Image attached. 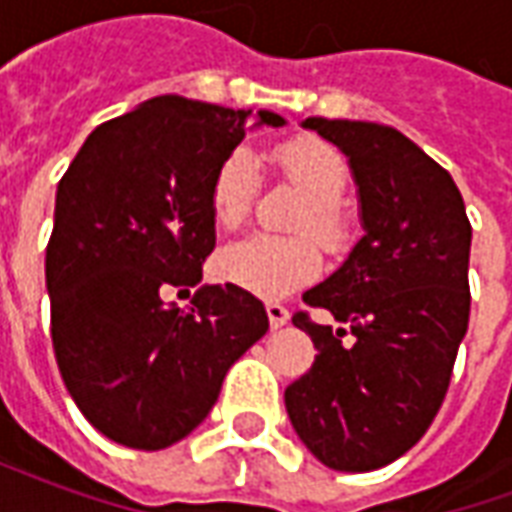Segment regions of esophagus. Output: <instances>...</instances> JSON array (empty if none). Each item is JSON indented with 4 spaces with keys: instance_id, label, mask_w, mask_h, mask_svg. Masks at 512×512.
I'll return each mask as SVG.
<instances>
[{
    "instance_id": "obj_1",
    "label": "esophagus",
    "mask_w": 512,
    "mask_h": 512,
    "mask_svg": "<svg viewBox=\"0 0 512 512\" xmlns=\"http://www.w3.org/2000/svg\"><path fill=\"white\" fill-rule=\"evenodd\" d=\"M266 312H268V323H271V329H282V326L290 321V312L285 310L282 304H274V301H268Z\"/></svg>"
}]
</instances>
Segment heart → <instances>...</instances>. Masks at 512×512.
Returning a JSON list of instances; mask_svg holds the SVG:
<instances>
[{"instance_id": "1", "label": "heart", "mask_w": 512, "mask_h": 512, "mask_svg": "<svg viewBox=\"0 0 512 512\" xmlns=\"http://www.w3.org/2000/svg\"><path fill=\"white\" fill-rule=\"evenodd\" d=\"M274 164L293 189H299L307 202L296 216V230L312 233L332 252L345 249L351 241V222L340 211L345 186H348V161L321 139H293L279 145ZM257 164L249 150H233L224 158L208 191V208L213 222L233 230L244 222L257 197ZM310 235L271 238V235H246L216 257V271L224 282L255 293L260 299L288 296L307 285L321 271V252Z\"/></svg>"}]
</instances>
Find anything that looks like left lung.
Here are the masks:
<instances>
[{
  "label": "left lung",
  "mask_w": 512,
  "mask_h": 512,
  "mask_svg": "<svg viewBox=\"0 0 512 512\" xmlns=\"http://www.w3.org/2000/svg\"><path fill=\"white\" fill-rule=\"evenodd\" d=\"M348 156L365 235L304 293L348 329L296 312L318 356L285 389L307 450L337 472H373L417 444L439 414L469 326L472 224L450 172L397 128L307 117Z\"/></svg>",
  "instance_id": "obj_1"
}]
</instances>
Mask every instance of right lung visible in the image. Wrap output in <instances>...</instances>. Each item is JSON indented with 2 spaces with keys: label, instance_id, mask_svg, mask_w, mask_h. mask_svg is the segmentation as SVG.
I'll use <instances>...</instances> for the list:
<instances>
[{
  "label": "right lung",
  "instance_id": "1",
  "mask_svg": "<svg viewBox=\"0 0 512 512\" xmlns=\"http://www.w3.org/2000/svg\"><path fill=\"white\" fill-rule=\"evenodd\" d=\"M260 109L158 95L101 123L57 186L46 246L51 343L90 425L134 450H164L208 417L227 370L268 332L266 307L235 285L194 288L216 246L208 191Z\"/></svg>",
  "mask_w": 512,
  "mask_h": 512
}]
</instances>
